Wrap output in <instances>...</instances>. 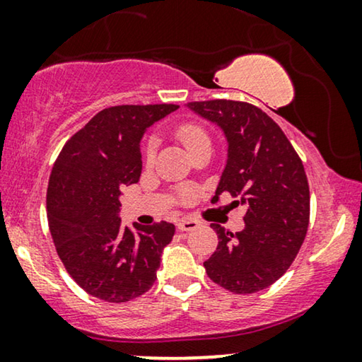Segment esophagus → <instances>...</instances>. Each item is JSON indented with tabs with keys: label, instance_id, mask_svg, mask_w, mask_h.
Returning a JSON list of instances; mask_svg holds the SVG:
<instances>
[{
	"label": "esophagus",
	"instance_id": "esophagus-1",
	"mask_svg": "<svg viewBox=\"0 0 362 362\" xmlns=\"http://www.w3.org/2000/svg\"><path fill=\"white\" fill-rule=\"evenodd\" d=\"M201 222L196 221V219H191V217H185V219H181L177 222V230L181 232H187V230H192L196 229V227H199Z\"/></svg>",
	"mask_w": 362,
	"mask_h": 362
}]
</instances>
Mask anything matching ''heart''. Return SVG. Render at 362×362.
<instances>
[{
	"instance_id": "heart-1",
	"label": "heart",
	"mask_w": 362,
	"mask_h": 362,
	"mask_svg": "<svg viewBox=\"0 0 362 362\" xmlns=\"http://www.w3.org/2000/svg\"><path fill=\"white\" fill-rule=\"evenodd\" d=\"M176 136L180 138V141L189 151L194 146L201 145V143L209 141V135H207V132L199 125V123H196V122H182V123H180V125L176 127ZM156 145H158V141H156L155 136L148 138V141L145 145V161L148 163V165L155 161ZM185 196H186V199H189V197H191L189 192H185Z\"/></svg>"
}]
</instances>
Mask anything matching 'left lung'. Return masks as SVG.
I'll use <instances>...</instances> for the list:
<instances>
[{
  "label": "left lung",
  "instance_id": "left-lung-1",
  "mask_svg": "<svg viewBox=\"0 0 362 362\" xmlns=\"http://www.w3.org/2000/svg\"><path fill=\"white\" fill-rule=\"evenodd\" d=\"M187 107L221 127L227 165L212 202L222 192L245 206L244 230H216L217 249L204 262L214 284L249 295L275 284L295 260L310 222V187L300 156L281 128L259 107L237 100L189 102Z\"/></svg>",
  "mask_w": 362,
  "mask_h": 362
}]
</instances>
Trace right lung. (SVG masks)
<instances>
[{
  "instance_id": "1",
  "label": "right lung",
  "mask_w": 362,
  "mask_h": 362,
  "mask_svg": "<svg viewBox=\"0 0 362 362\" xmlns=\"http://www.w3.org/2000/svg\"><path fill=\"white\" fill-rule=\"evenodd\" d=\"M173 103L117 105L98 112L69 138L47 186V221L59 259L88 295L125 303L156 280L161 252L175 226H122V189L141 175L140 141Z\"/></svg>"
}]
</instances>
